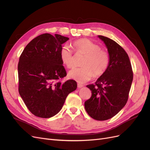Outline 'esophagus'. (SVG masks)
<instances>
[{
  "label": "esophagus",
  "mask_w": 150,
  "mask_h": 150,
  "mask_svg": "<svg viewBox=\"0 0 150 150\" xmlns=\"http://www.w3.org/2000/svg\"><path fill=\"white\" fill-rule=\"evenodd\" d=\"M83 86H84V85L82 84H80V83H78V87L79 88H82V87H83Z\"/></svg>",
  "instance_id": "obj_1"
}]
</instances>
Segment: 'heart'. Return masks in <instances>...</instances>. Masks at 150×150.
Returning <instances> with one entry per match:
<instances>
[{
    "label": "heart",
    "instance_id": "heart-1",
    "mask_svg": "<svg viewBox=\"0 0 150 150\" xmlns=\"http://www.w3.org/2000/svg\"><path fill=\"white\" fill-rule=\"evenodd\" d=\"M76 54H85L82 65L69 72L68 76L79 83H85L94 76L99 77L105 72L110 66V57L109 54L101 49L98 44L88 39H80L72 43ZM60 59L66 67L72 68L74 66L73 52L69 47L63 46L60 51Z\"/></svg>",
    "mask_w": 150,
    "mask_h": 150
}]
</instances>
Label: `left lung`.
I'll return each mask as SVG.
<instances>
[{
	"label": "left lung",
	"instance_id": "8db88e82",
	"mask_svg": "<svg viewBox=\"0 0 150 150\" xmlns=\"http://www.w3.org/2000/svg\"><path fill=\"white\" fill-rule=\"evenodd\" d=\"M108 48L110 62L107 71L94 84L86 86L91 96L84 102L88 114L98 121L117 115L128 101L133 72L128 54L114 40L98 35Z\"/></svg>",
	"mask_w": 150,
	"mask_h": 150
}]
</instances>
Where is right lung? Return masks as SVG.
<instances>
[{
    "label": "right lung",
    "instance_id": "add662e5",
    "mask_svg": "<svg viewBox=\"0 0 150 150\" xmlns=\"http://www.w3.org/2000/svg\"><path fill=\"white\" fill-rule=\"evenodd\" d=\"M69 38L43 34L33 39L22 51L18 63L19 93L31 113L49 118L60 111L66 98L77 88L60 59L62 44Z\"/></svg>",
    "mask_w": 150,
    "mask_h": 150
}]
</instances>
